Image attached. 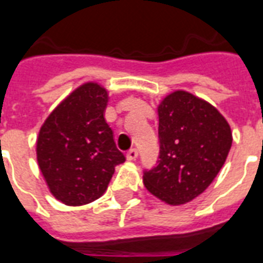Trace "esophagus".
<instances>
[{
	"mask_svg": "<svg viewBox=\"0 0 263 263\" xmlns=\"http://www.w3.org/2000/svg\"><path fill=\"white\" fill-rule=\"evenodd\" d=\"M138 156H139V153H138V150L136 149L128 150V153H127L128 160H136V158H138Z\"/></svg>",
	"mask_w": 263,
	"mask_h": 263,
	"instance_id": "esophagus-1",
	"label": "esophagus"
}]
</instances>
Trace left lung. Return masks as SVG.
Returning a JSON list of instances; mask_svg holds the SVG:
<instances>
[{
  "mask_svg": "<svg viewBox=\"0 0 263 263\" xmlns=\"http://www.w3.org/2000/svg\"><path fill=\"white\" fill-rule=\"evenodd\" d=\"M157 164L143 171L146 189L171 205L192 201L211 185L226 161L232 131L205 100L185 91L158 106Z\"/></svg>",
  "mask_w": 263,
  "mask_h": 263,
  "instance_id": "left-lung-1",
  "label": "left lung"
}]
</instances>
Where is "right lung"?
<instances>
[{"label": "right lung", "instance_id": "1", "mask_svg": "<svg viewBox=\"0 0 263 263\" xmlns=\"http://www.w3.org/2000/svg\"><path fill=\"white\" fill-rule=\"evenodd\" d=\"M107 92L87 83L71 92L40 129L37 160L51 193L67 205H84L107 189L114 167L125 161L103 113Z\"/></svg>", "mask_w": 263, "mask_h": 263}]
</instances>
